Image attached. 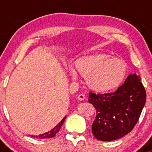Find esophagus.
Instances as JSON below:
<instances>
[{
    "mask_svg": "<svg viewBox=\"0 0 152 152\" xmlns=\"http://www.w3.org/2000/svg\"><path fill=\"white\" fill-rule=\"evenodd\" d=\"M78 99L79 101H83V100H84V99H86V96H85L84 94H81L78 96Z\"/></svg>",
    "mask_w": 152,
    "mask_h": 152,
    "instance_id": "34e87169",
    "label": "esophagus"
}]
</instances>
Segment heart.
Wrapping results in <instances>:
<instances>
[{"instance_id":"1","label":"heart","mask_w":152,"mask_h":152,"mask_svg":"<svg viewBox=\"0 0 152 152\" xmlns=\"http://www.w3.org/2000/svg\"><path fill=\"white\" fill-rule=\"evenodd\" d=\"M127 73L126 64L121 58L110 57L105 53L84 56L74 62V70L71 71L72 78L77 74L86 77L90 88L96 91H108L118 87Z\"/></svg>"}]
</instances>
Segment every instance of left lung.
I'll use <instances>...</instances> for the list:
<instances>
[{
	"label": "left lung",
	"mask_w": 152,
	"mask_h": 152,
	"mask_svg": "<svg viewBox=\"0 0 152 152\" xmlns=\"http://www.w3.org/2000/svg\"><path fill=\"white\" fill-rule=\"evenodd\" d=\"M136 74L126 78L114 92H89L88 102L96 110L92 133L103 142L116 140L134 129L146 102V91Z\"/></svg>",
	"instance_id": "obj_1"
}]
</instances>
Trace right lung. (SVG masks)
Returning a JSON list of instances; mask_svg holds the SVG:
<instances>
[{
	"label": "right lung",
	"mask_w": 152,
	"mask_h": 152,
	"mask_svg": "<svg viewBox=\"0 0 152 152\" xmlns=\"http://www.w3.org/2000/svg\"><path fill=\"white\" fill-rule=\"evenodd\" d=\"M66 117V116L64 117L63 119L58 124L56 125L53 129H51L50 131H48V132H46V133L44 134H40V135H38V136H31V137H35V138H38V139H48V138H53L56 136V134L58 132V131L60 130L61 127L63 125V124H64V120H65V118Z\"/></svg>",
	"instance_id": "1"
}]
</instances>
